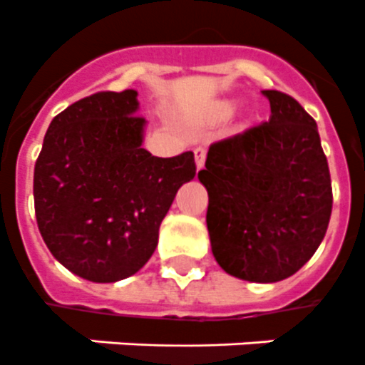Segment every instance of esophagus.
Listing matches in <instances>:
<instances>
[{
	"instance_id": "1",
	"label": "esophagus",
	"mask_w": 365,
	"mask_h": 365,
	"mask_svg": "<svg viewBox=\"0 0 365 365\" xmlns=\"http://www.w3.org/2000/svg\"><path fill=\"white\" fill-rule=\"evenodd\" d=\"M194 156H196V168L201 169L205 165V156H207V148L205 147H197L194 148Z\"/></svg>"
}]
</instances>
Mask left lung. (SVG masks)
Instances as JSON below:
<instances>
[{
	"label": "left lung",
	"instance_id": "left-lung-1",
	"mask_svg": "<svg viewBox=\"0 0 365 365\" xmlns=\"http://www.w3.org/2000/svg\"><path fill=\"white\" fill-rule=\"evenodd\" d=\"M267 122L212 143L205 169L215 260L250 282L294 275L317 252L331 215V179L317 122L292 96L262 90Z\"/></svg>",
	"mask_w": 365,
	"mask_h": 365
}]
</instances>
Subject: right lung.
Returning <instances> with one entry per match:
<instances>
[{"instance_id": "obj_1", "label": "right lung", "mask_w": 365, "mask_h": 365, "mask_svg": "<svg viewBox=\"0 0 365 365\" xmlns=\"http://www.w3.org/2000/svg\"><path fill=\"white\" fill-rule=\"evenodd\" d=\"M135 90L98 92L54 116L34 171L37 226L52 256L92 282L147 264L194 153L158 158L141 147L147 120Z\"/></svg>"}]
</instances>
